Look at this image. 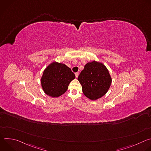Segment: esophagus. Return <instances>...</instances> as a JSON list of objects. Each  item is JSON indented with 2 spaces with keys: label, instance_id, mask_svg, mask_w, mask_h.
<instances>
[{
  "label": "esophagus",
  "instance_id": "esophagus-1",
  "mask_svg": "<svg viewBox=\"0 0 151 151\" xmlns=\"http://www.w3.org/2000/svg\"><path fill=\"white\" fill-rule=\"evenodd\" d=\"M75 76H76V78H77L78 77V76H79V73H78V72L75 73Z\"/></svg>",
  "mask_w": 151,
  "mask_h": 151
}]
</instances>
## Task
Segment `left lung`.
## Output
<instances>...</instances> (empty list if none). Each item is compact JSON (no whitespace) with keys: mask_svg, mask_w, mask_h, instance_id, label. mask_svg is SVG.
Listing matches in <instances>:
<instances>
[{"mask_svg":"<svg viewBox=\"0 0 151 151\" xmlns=\"http://www.w3.org/2000/svg\"><path fill=\"white\" fill-rule=\"evenodd\" d=\"M78 80L82 85L83 94L91 100L103 97L108 91L112 82L106 67L96 61L85 64Z\"/></svg>","mask_w":151,"mask_h":151,"instance_id":"8db88e82","label":"left lung"}]
</instances>
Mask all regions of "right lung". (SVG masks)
<instances>
[{
	"label": "right lung",
	"mask_w": 151,
	"mask_h": 151,
	"mask_svg": "<svg viewBox=\"0 0 151 151\" xmlns=\"http://www.w3.org/2000/svg\"><path fill=\"white\" fill-rule=\"evenodd\" d=\"M75 78L70 68L64 64L53 62L44 70L40 82L46 94L58 97L67 91L70 82Z\"/></svg>",
	"instance_id": "1"
}]
</instances>
